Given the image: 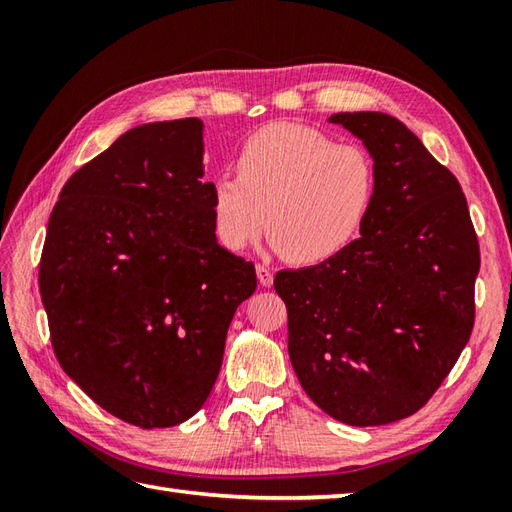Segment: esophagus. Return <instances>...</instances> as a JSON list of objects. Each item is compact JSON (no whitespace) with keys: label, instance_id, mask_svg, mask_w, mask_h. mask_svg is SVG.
I'll return each instance as SVG.
<instances>
[{"label":"esophagus","instance_id":"1","mask_svg":"<svg viewBox=\"0 0 512 512\" xmlns=\"http://www.w3.org/2000/svg\"><path fill=\"white\" fill-rule=\"evenodd\" d=\"M257 279H259V284H262L264 288H270L273 286V281H275V275H273V270H270L268 266H264V264H257Z\"/></svg>","mask_w":512,"mask_h":512}]
</instances>
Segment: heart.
Returning <instances> with one entry per match:
<instances>
[{"mask_svg": "<svg viewBox=\"0 0 512 512\" xmlns=\"http://www.w3.org/2000/svg\"><path fill=\"white\" fill-rule=\"evenodd\" d=\"M369 151L303 125H270L237 154V178L209 184L213 233L239 253L264 231L292 264H319L361 233L376 200Z\"/></svg>", "mask_w": 512, "mask_h": 512, "instance_id": "1", "label": "heart"}]
</instances>
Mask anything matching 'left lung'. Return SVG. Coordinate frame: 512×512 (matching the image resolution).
Wrapping results in <instances>:
<instances>
[{
	"instance_id": "obj_1",
	"label": "left lung",
	"mask_w": 512,
	"mask_h": 512,
	"mask_svg": "<svg viewBox=\"0 0 512 512\" xmlns=\"http://www.w3.org/2000/svg\"><path fill=\"white\" fill-rule=\"evenodd\" d=\"M378 169L361 237L325 262L279 270L288 354L314 405L352 427L416 413L458 361L475 321L480 246L460 182L398 118H328Z\"/></svg>"
}]
</instances>
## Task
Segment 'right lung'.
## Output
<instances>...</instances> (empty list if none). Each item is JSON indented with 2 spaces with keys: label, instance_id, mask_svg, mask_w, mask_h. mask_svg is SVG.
I'll list each match as a JSON object with an SVG mask.
<instances>
[{
  "label": "right lung",
  "instance_id": "obj_1",
  "mask_svg": "<svg viewBox=\"0 0 512 512\" xmlns=\"http://www.w3.org/2000/svg\"><path fill=\"white\" fill-rule=\"evenodd\" d=\"M200 118L118 136L61 189L39 264L57 361L96 405L143 429L198 413L228 325L257 288L217 244Z\"/></svg>",
  "mask_w": 512,
  "mask_h": 512
}]
</instances>
